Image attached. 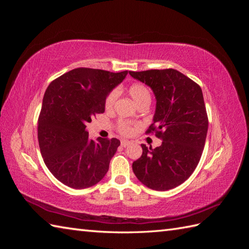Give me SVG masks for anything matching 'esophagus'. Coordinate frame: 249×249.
Segmentation results:
<instances>
[{
  "instance_id": "34e87169",
  "label": "esophagus",
  "mask_w": 249,
  "mask_h": 249,
  "mask_svg": "<svg viewBox=\"0 0 249 249\" xmlns=\"http://www.w3.org/2000/svg\"><path fill=\"white\" fill-rule=\"evenodd\" d=\"M120 144H122V146H124V147H126V146H129L131 144V142L130 141H126V140H122V142H120Z\"/></svg>"
}]
</instances>
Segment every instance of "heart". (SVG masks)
<instances>
[{
	"mask_svg": "<svg viewBox=\"0 0 249 249\" xmlns=\"http://www.w3.org/2000/svg\"><path fill=\"white\" fill-rule=\"evenodd\" d=\"M127 91H129L131 97L134 100V102L138 105V106L142 103H145V102L150 103L152 96H150L149 89L145 85L141 84V83H134V84H132L129 87V90H127ZM116 99H117V91L116 90H112L106 97V101H105V108L107 110H111L113 107H114ZM117 127H118L119 133L125 135V136H129V135L133 133V126L125 122H119Z\"/></svg>",
	"mask_w": 249,
	"mask_h": 249,
	"instance_id": "1",
	"label": "heart"
}]
</instances>
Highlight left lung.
Returning a JSON list of instances; mask_svg holds the SVG:
<instances>
[{"mask_svg":"<svg viewBox=\"0 0 249 249\" xmlns=\"http://www.w3.org/2000/svg\"><path fill=\"white\" fill-rule=\"evenodd\" d=\"M129 73L154 91L156 112L146 133L162 139L156 148L141 144L142 155L133 162V171L150 189H172L192 175L205 147L209 120L201 88L173 69Z\"/></svg>","mask_w":249,"mask_h":249,"instance_id":"left-lung-1","label":"left lung"}]
</instances>
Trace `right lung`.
I'll return each mask as SVG.
<instances>
[{"label": "right lung", "instance_id": "add662e5", "mask_svg": "<svg viewBox=\"0 0 249 249\" xmlns=\"http://www.w3.org/2000/svg\"><path fill=\"white\" fill-rule=\"evenodd\" d=\"M127 71L110 72L79 67L53 81L38 117V143L47 167L73 189L97 184L106 175L120 141L89 139L86 124L105 112V101Z\"/></svg>", "mask_w": 249, "mask_h": 249}]
</instances>
